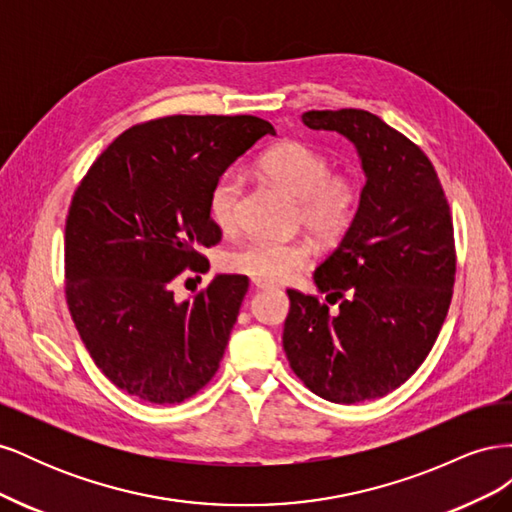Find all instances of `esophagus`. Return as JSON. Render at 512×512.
I'll list each match as a JSON object with an SVG mask.
<instances>
[{"instance_id":"1","label":"esophagus","mask_w":512,"mask_h":512,"mask_svg":"<svg viewBox=\"0 0 512 512\" xmlns=\"http://www.w3.org/2000/svg\"><path fill=\"white\" fill-rule=\"evenodd\" d=\"M252 286H254L256 290H265V288H271L273 284H271V282H267V280H258V277H254V280H252Z\"/></svg>"}]
</instances>
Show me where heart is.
Returning <instances> with one entry per match:
<instances>
[{
  "instance_id": "obj_1",
  "label": "heart",
  "mask_w": 512,
  "mask_h": 512,
  "mask_svg": "<svg viewBox=\"0 0 512 512\" xmlns=\"http://www.w3.org/2000/svg\"><path fill=\"white\" fill-rule=\"evenodd\" d=\"M260 173L297 198V222L320 241H342L361 211V181L348 170H331V160L314 145L282 141L258 158ZM243 177L237 170H224L207 192V213L222 232H235ZM312 260V243L305 239L273 241L250 239L235 247L226 258L230 271L250 275L252 280L284 282Z\"/></svg>"
}]
</instances>
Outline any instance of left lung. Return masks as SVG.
Segmentation results:
<instances>
[{
  "mask_svg": "<svg viewBox=\"0 0 512 512\" xmlns=\"http://www.w3.org/2000/svg\"><path fill=\"white\" fill-rule=\"evenodd\" d=\"M303 123L352 141L367 181L359 218L314 271L338 312L290 288L282 342L309 391L359 404L404 384L436 344L457 269L451 207L423 149L378 115L307 111Z\"/></svg>",
  "mask_w": 512,
  "mask_h": 512,
  "instance_id": "1",
  "label": "left lung"
}]
</instances>
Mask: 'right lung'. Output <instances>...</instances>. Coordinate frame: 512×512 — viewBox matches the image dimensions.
<instances>
[{
  "instance_id": "add662e5",
  "label": "right lung",
  "mask_w": 512,
  "mask_h": 512,
  "mask_svg": "<svg viewBox=\"0 0 512 512\" xmlns=\"http://www.w3.org/2000/svg\"><path fill=\"white\" fill-rule=\"evenodd\" d=\"M265 134L271 123L252 115L151 119L119 134L76 188L66 301L91 359L123 393L181 404L218 371L250 280L218 275L183 303L173 282L209 269L198 247L222 230L207 192Z\"/></svg>"
}]
</instances>
